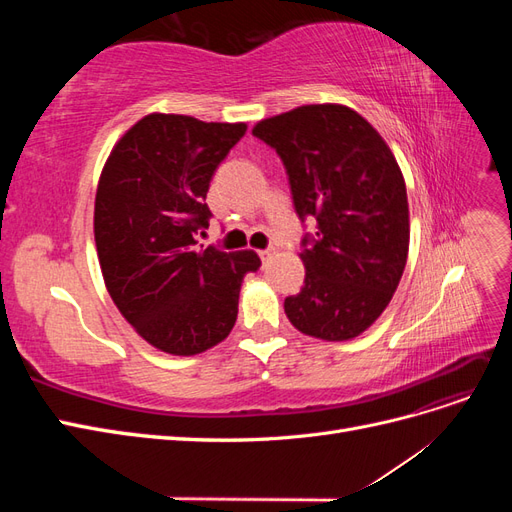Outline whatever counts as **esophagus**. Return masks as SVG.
<instances>
[{
	"instance_id": "esophagus-1",
	"label": "esophagus",
	"mask_w": 512,
	"mask_h": 512,
	"mask_svg": "<svg viewBox=\"0 0 512 512\" xmlns=\"http://www.w3.org/2000/svg\"><path fill=\"white\" fill-rule=\"evenodd\" d=\"M271 254H273V250H260V252H258V256H260L262 260H265V258H269Z\"/></svg>"
}]
</instances>
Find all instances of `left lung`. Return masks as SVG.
I'll use <instances>...</instances> for the list:
<instances>
[{
    "instance_id": "left-lung-1",
    "label": "left lung",
    "mask_w": 512,
    "mask_h": 512,
    "mask_svg": "<svg viewBox=\"0 0 512 512\" xmlns=\"http://www.w3.org/2000/svg\"><path fill=\"white\" fill-rule=\"evenodd\" d=\"M252 134L282 158L297 215L318 228L303 239L305 282L284 301L288 320L324 342L361 335L391 303L408 260V194L393 151L344 104L292 108Z\"/></svg>"
}]
</instances>
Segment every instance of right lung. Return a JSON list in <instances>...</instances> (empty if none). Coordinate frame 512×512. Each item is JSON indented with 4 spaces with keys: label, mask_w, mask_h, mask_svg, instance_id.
Returning <instances> with one entry per match:
<instances>
[{
    "label": "right lung",
    "mask_w": 512,
    "mask_h": 512,
    "mask_svg": "<svg viewBox=\"0 0 512 512\" xmlns=\"http://www.w3.org/2000/svg\"><path fill=\"white\" fill-rule=\"evenodd\" d=\"M245 130L151 113L119 138L102 168L94 235L106 290L134 331L166 354L192 356L226 339L243 277L260 269L252 250L196 247L211 218V177Z\"/></svg>",
    "instance_id": "obj_1"
}]
</instances>
